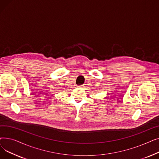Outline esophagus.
Returning a JSON list of instances; mask_svg holds the SVG:
<instances>
[{
	"mask_svg": "<svg viewBox=\"0 0 159 159\" xmlns=\"http://www.w3.org/2000/svg\"><path fill=\"white\" fill-rule=\"evenodd\" d=\"M77 87H78V88H82V86H78Z\"/></svg>",
	"mask_w": 159,
	"mask_h": 159,
	"instance_id": "esophagus-1",
	"label": "esophagus"
}]
</instances>
